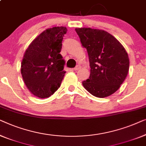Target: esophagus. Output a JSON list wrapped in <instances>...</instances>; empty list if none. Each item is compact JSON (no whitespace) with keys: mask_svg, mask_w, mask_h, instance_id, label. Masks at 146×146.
<instances>
[{"mask_svg":"<svg viewBox=\"0 0 146 146\" xmlns=\"http://www.w3.org/2000/svg\"><path fill=\"white\" fill-rule=\"evenodd\" d=\"M81 68V66H79V65H77L75 68H74V70L75 71H77V70H79V69Z\"/></svg>","mask_w":146,"mask_h":146,"instance_id":"1","label":"esophagus"}]
</instances>
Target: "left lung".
I'll return each mask as SVG.
<instances>
[{
	"label": "left lung",
	"instance_id": "8db88e82",
	"mask_svg": "<svg viewBox=\"0 0 146 146\" xmlns=\"http://www.w3.org/2000/svg\"><path fill=\"white\" fill-rule=\"evenodd\" d=\"M87 50L91 67L89 79L83 81L92 95L104 98L114 93L126 79L130 61L122 45L109 33L91 28H75Z\"/></svg>",
	"mask_w": 146,
	"mask_h": 146
}]
</instances>
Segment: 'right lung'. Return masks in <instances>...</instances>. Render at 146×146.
<instances>
[{
	"label": "right lung",
	"mask_w": 146,
	"mask_h": 146,
	"mask_svg": "<svg viewBox=\"0 0 146 146\" xmlns=\"http://www.w3.org/2000/svg\"><path fill=\"white\" fill-rule=\"evenodd\" d=\"M66 27L48 28L29 45L21 63V74L28 89L40 98L50 97L65 76V60L60 54Z\"/></svg>",
	"instance_id": "add662e5"
}]
</instances>
